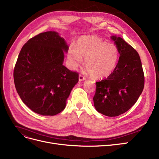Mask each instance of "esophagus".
<instances>
[{
    "label": "esophagus",
    "mask_w": 159,
    "mask_h": 159,
    "mask_svg": "<svg viewBox=\"0 0 159 159\" xmlns=\"http://www.w3.org/2000/svg\"><path fill=\"white\" fill-rule=\"evenodd\" d=\"M85 80V77H84L83 75L80 74V75H79V81H84V80Z\"/></svg>",
    "instance_id": "1"
}]
</instances>
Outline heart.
Masks as SVG:
<instances>
[{"label": "heart", "instance_id": "heart-1", "mask_svg": "<svg viewBox=\"0 0 159 159\" xmlns=\"http://www.w3.org/2000/svg\"><path fill=\"white\" fill-rule=\"evenodd\" d=\"M117 46L108 43L96 36H83L78 38L75 48L70 46L68 57L72 68L76 69L83 63L93 78H103L109 75L116 67L119 59Z\"/></svg>", "mask_w": 159, "mask_h": 159}]
</instances>
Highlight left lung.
I'll return each instance as SVG.
<instances>
[{
    "instance_id": "8db88e82",
    "label": "left lung",
    "mask_w": 159,
    "mask_h": 159,
    "mask_svg": "<svg viewBox=\"0 0 159 159\" xmlns=\"http://www.w3.org/2000/svg\"><path fill=\"white\" fill-rule=\"evenodd\" d=\"M119 50V59L106 79L96 82L94 106L100 113L116 117L136 103L145 84V76L138 52L121 37L112 36Z\"/></svg>"
}]
</instances>
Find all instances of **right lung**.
<instances>
[{
  "label": "right lung",
  "instance_id": "add662e5",
  "mask_svg": "<svg viewBox=\"0 0 159 159\" xmlns=\"http://www.w3.org/2000/svg\"><path fill=\"white\" fill-rule=\"evenodd\" d=\"M68 50L64 38L52 31L30 38L22 48L14 69V85L23 103L34 112L55 115L65 109L79 80L78 72L63 66Z\"/></svg>",
  "mask_w": 159,
  "mask_h": 159
}]
</instances>
